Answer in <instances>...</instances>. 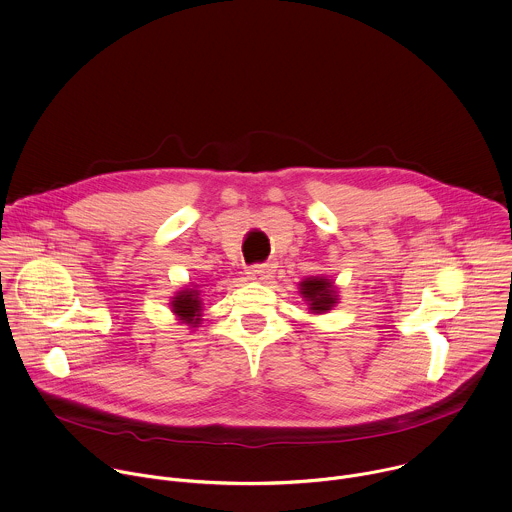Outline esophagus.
Here are the masks:
<instances>
[{
	"label": "esophagus",
	"mask_w": 512,
	"mask_h": 512,
	"mask_svg": "<svg viewBox=\"0 0 512 512\" xmlns=\"http://www.w3.org/2000/svg\"><path fill=\"white\" fill-rule=\"evenodd\" d=\"M247 277L253 281H263V279L271 277V269H269V265H251L247 269Z\"/></svg>",
	"instance_id": "obj_1"
}]
</instances>
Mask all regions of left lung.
I'll use <instances>...</instances> for the list:
<instances>
[{
    "mask_svg": "<svg viewBox=\"0 0 512 512\" xmlns=\"http://www.w3.org/2000/svg\"><path fill=\"white\" fill-rule=\"evenodd\" d=\"M301 295L309 301V305H311L309 309H313V313H323V311L331 309V305L335 303L331 283L323 277H309L307 281H303Z\"/></svg>",
    "mask_w": 512,
    "mask_h": 512,
    "instance_id": "obj_1",
    "label": "left lung"
}]
</instances>
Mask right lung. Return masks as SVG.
Instances as JSON below:
<instances>
[{"label":"right lung","instance_id":"right-lung-1","mask_svg":"<svg viewBox=\"0 0 512 512\" xmlns=\"http://www.w3.org/2000/svg\"><path fill=\"white\" fill-rule=\"evenodd\" d=\"M173 311L185 319L187 323H199V311H201V299L195 289L181 291L173 301Z\"/></svg>","mask_w":512,"mask_h":512}]
</instances>
